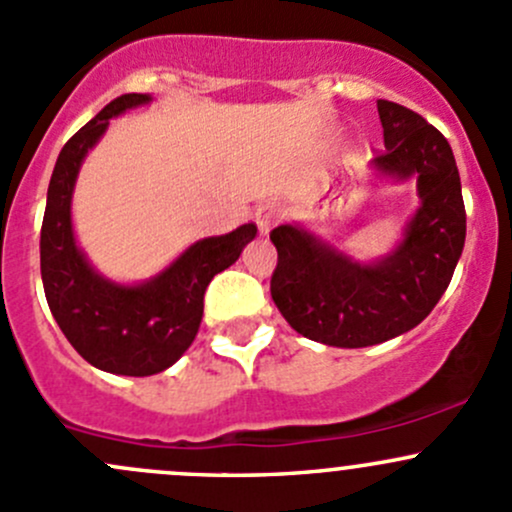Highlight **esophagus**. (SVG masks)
I'll list each match as a JSON object with an SVG mask.
<instances>
[{"label": "esophagus", "mask_w": 512, "mask_h": 512, "mask_svg": "<svg viewBox=\"0 0 512 512\" xmlns=\"http://www.w3.org/2000/svg\"><path fill=\"white\" fill-rule=\"evenodd\" d=\"M252 218H255L260 233H270L272 225L277 223L279 213H277V208L272 206V203H260V206L255 208V213H252Z\"/></svg>", "instance_id": "34e87169"}]
</instances>
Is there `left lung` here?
Returning a JSON list of instances; mask_svg holds the SVG:
<instances>
[{"label": "left lung", "instance_id": "left-lung-1", "mask_svg": "<svg viewBox=\"0 0 512 512\" xmlns=\"http://www.w3.org/2000/svg\"><path fill=\"white\" fill-rule=\"evenodd\" d=\"M378 112L385 152L373 159L375 169L417 176L422 198L397 250L358 265L297 225L270 233L274 304L294 331L326 346L365 348L410 331L437 306L464 250L466 208L446 137L397 102L378 100Z\"/></svg>", "mask_w": 512, "mask_h": 512}]
</instances>
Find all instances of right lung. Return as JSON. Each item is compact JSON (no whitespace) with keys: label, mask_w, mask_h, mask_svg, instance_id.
I'll return each mask as SVG.
<instances>
[{"label":"right lung","mask_w":512,"mask_h":512,"mask_svg":"<svg viewBox=\"0 0 512 512\" xmlns=\"http://www.w3.org/2000/svg\"><path fill=\"white\" fill-rule=\"evenodd\" d=\"M149 102L127 93L102 107L63 144L51 174L41 225V279L48 309L71 346L95 368L144 378L174 365L196 338L203 294L218 272L233 265L257 233L255 223L191 247L152 282L137 287L107 282L73 238L71 196L80 161L102 137L110 117Z\"/></svg>","instance_id":"right-lung-1"}]
</instances>
